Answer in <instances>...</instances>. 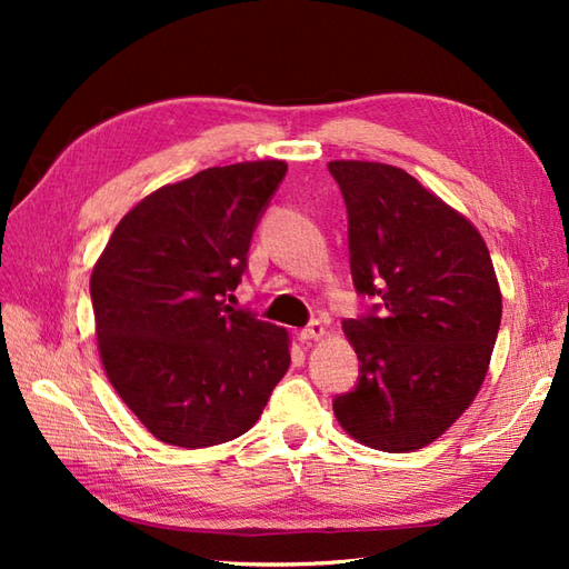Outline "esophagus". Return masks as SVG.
<instances>
[{"instance_id": "34e87169", "label": "esophagus", "mask_w": 569, "mask_h": 569, "mask_svg": "<svg viewBox=\"0 0 569 569\" xmlns=\"http://www.w3.org/2000/svg\"><path fill=\"white\" fill-rule=\"evenodd\" d=\"M322 335H325V325H322L320 320H312V322L308 325V328L300 330L298 340H300V342H312V340H320Z\"/></svg>"}]
</instances>
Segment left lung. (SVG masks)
Returning <instances> with one entry per match:
<instances>
[{
	"label": "left lung",
	"mask_w": 569,
	"mask_h": 569,
	"mask_svg": "<svg viewBox=\"0 0 569 569\" xmlns=\"http://www.w3.org/2000/svg\"><path fill=\"white\" fill-rule=\"evenodd\" d=\"M328 168L347 204L355 288L379 300L345 320L359 379L332 410L361 445L420 450L465 413L487 377L501 325L489 249L475 224L401 168Z\"/></svg>",
	"instance_id": "8db88e82"
}]
</instances>
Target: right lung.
<instances>
[{"label": "right lung", "mask_w": 569, "mask_h": 569, "mask_svg": "<svg viewBox=\"0 0 569 569\" xmlns=\"http://www.w3.org/2000/svg\"><path fill=\"white\" fill-rule=\"evenodd\" d=\"M283 161L204 168L117 224L90 296L107 377L166 445L212 447L259 420L291 365L288 332L224 306Z\"/></svg>", "instance_id": "obj_1"}]
</instances>
